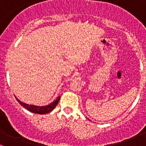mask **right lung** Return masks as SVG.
<instances>
[{"instance_id":"1","label":"right lung","mask_w":146,"mask_h":146,"mask_svg":"<svg viewBox=\"0 0 146 146\" xmlns=\"http://www.w3.org/2000/svg\"><path fill=\"white\" fill-rule=\"evenodd\" d=\"M60 98L61 97H58L57 99L55 101H54L53 102H51V104H48L46 106H36V105H32V104H26V103L23 102L20 100H19L17 98L15 97L16 100H17V102L21 104L23 107H24L25 108H26L28 111H31L32 113H35V114H47V113H49L50 111H52L54 108L56 107V106L57 105V104L59 102Z\"/></svg>"}]
</instances>
